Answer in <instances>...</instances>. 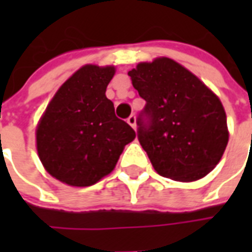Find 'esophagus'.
Here are the masks:
<instances>
[{
    "label": "esophagus",
    "instance_id": "1",
    "mask_svg": "<svg viewBox=\"0 0 252 252\" xmlns=\"http://www.w3.org/2000/svg\"><path fill=\"white\" fill-rule=\"evenodd\" d=\"M126 123H128V124H129V126L133 128V129L136 128V117H135L133 115H131L129 117H128V119H126Z\"/></svg>",
    "mask_w": 252,
    "mask_h": 252
}]
</instances>
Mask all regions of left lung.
I'll return each instance as SVG.
<instances>
[{
    "label": "left lung",
    "mask_w": 252,
    "mask_h": 252,
    "mask_svg": "<svg viewBox=\"0 0 252 252\" xmlns=\"http://www.w3.org/2000/svg\"><path fill=\"white\" fill-rule=\"evenodd\" d=\"M146 106L137 139L162 177L191 182L216 167L228 143L221 101L193 72L170 58L128 72Z\"/></svg>",
    "instance_id": "left-lung-1"
}]
</instances>
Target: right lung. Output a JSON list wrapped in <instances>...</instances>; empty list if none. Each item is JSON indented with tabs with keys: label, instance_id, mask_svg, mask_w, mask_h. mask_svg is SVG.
<instances>
[{
	"label": "right lung",
	"instance_id": "1",
	"mask_svg": "<svg viewBox=\"0 0 252 252\" xmlns=\"http://www.w3.org/2000/svg\"><path fill=\"white\" fill-rule=\"evenodd\" d=\"M115 72L113 66L81 67L59 88L37 124L39 158L63 184L94 185L112 173L124 147L136 137L105 95Z\"/></svg>",
	"mask_w": 252,
	"mask_h": 252
}]
</instances>
